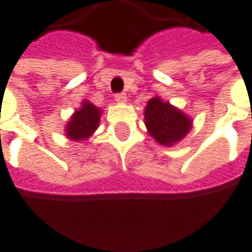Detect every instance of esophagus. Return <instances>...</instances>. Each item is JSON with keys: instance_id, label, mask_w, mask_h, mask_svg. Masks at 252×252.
<instances>
[{"instance_id": "esophagus-1", "label": "esophagus", "mask_w": 252, "mask_h": 252, "mask_svg": "<svg viewBox=\"0 0 252 252\" xmlns=\"http://www.w3.org/2000/svg\"><path fill=\"white\" fill-rule=\"evenodd\" d=\"M114 99H116L117 103H124V101H126V93H117V94L114 96Z\"/></svg>"}]
</instances>
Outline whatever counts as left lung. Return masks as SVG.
Here are the masks:
<instances>
[{
	"label": "left lung",
	"mask_w": 252,
	"mask_h": 252,
	"mask_svg": "<svg viewBox=\"0 0 252 252\" xmlns=\"http://www.w3.org/2000/svg\"><path fill=\"white\" fill-rule=\"evenodd\" d=\"M145 126L158 143L171 146L189 132L192 120L181 110L171 106L169 101L153 97L145 107Z\"/></svg>",
	"instance_id": "obj_1"
}]
</instances>
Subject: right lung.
I'll return each mask as SVG.
<instances>
[{
    "label": "right lung",
    "mask_w": 252,
    "mask_h": 252,
    "mask_svg": "<svg viewBox=\"0 0 252 252\" xmlns=\"http://www.w3.org/2000/svg\"><path fill=\"white\" fill-rule=\"evenodd\" d=\"M100 114H101V111H100L99 107H96L94 104H92L88 100L82 101L81 109L75 111L72 117L69 118L68 124H66V136L72 141L88 139L99 126Z\"/></svg>",
    "instance_id": "1"
}]
</instances>
